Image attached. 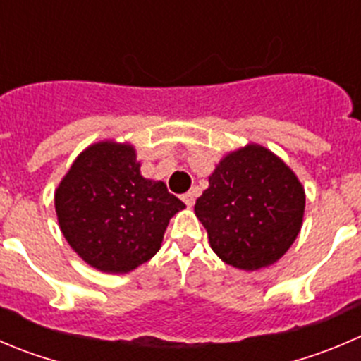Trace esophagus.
I'll return each instance as SVG.
<instances>
[{
    "label": "esophagus",
    "instance_id": "1",
    "mask_svg": "<svg viewBox=\"0 0 361 361\" xmlns=\"http://www.w3.org/2000/svg\"><path fill=\"white\" fill-rule=\"evenodd\" d=\"M181 199H183V202L188 206V208H192L195 202V194L194 192H187V194H183V197Z\"/></svg>",
    "mask_w": 361,
    "mask_h": 361
}]
</instances>
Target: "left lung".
<instances>
[{"mask_svg":"<svg viewBox=\"0 0 361 361\" xmlns=\"http://www.w3.org/2000/svg\"><path fill=\"white\" fill-rule=\"evenodd\" d=\"M208 181L194 212L224 262L255 271L277 262L295 243L305 188L281 157L250 142L227 153Z\"/></svg>","mask_w":361,"mask_h":361,"instance_id":"obj_1","label":"left lung"}]
</instances>
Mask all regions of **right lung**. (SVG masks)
I'll use <instances>...</instances> for the list:
<instances>
[{
	"instance_id": "1",
	"label": "right lung",
	"mask_w": 361,
	"mask_h": 361,
	"mask_svg": "<svg viewBox=\"0 0 361 361\" xmlns=\"http://www.w3.org/2000/svg\"><path fill=\"white\" fill-rule=\"evenodd\" d=\"M59 229L77 255L104 274H128L162 245L185 208L164 181L141 174L130 142H95L77 155L54 192Z\"/></svg>"
}]
</instances>
